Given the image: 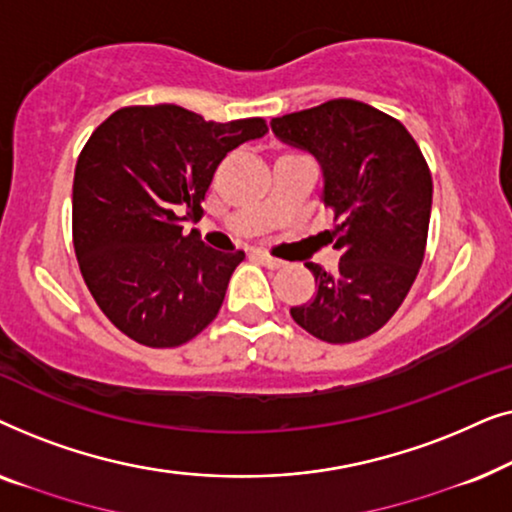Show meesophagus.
Masks as SVG:
<instances>
[{"instance_id": "34e87169", "label": "esophagus", "mask_w": 512, "mask_h": 512, "mask_svg": "<svg viewBox=\"0 0 512 512\" xmlns=\"http://www.w3.org/2000/svg\"><path fill=\"white\" fill-rule=\"evenodd\" d=\"M251 256H254L258 263H263L265 268H270V270H277V268H282V265H284V261H279V258L270 256L268 251H263V249H256L254 254H251Z\"/></svg>"}]
</instances>
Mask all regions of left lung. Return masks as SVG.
I'll list each match as a JSON object with an SVG mask.
<instances>
[{"instance_id":"1","label":"left lung","mask_w":512,"mask_h":512,"mask_svg":"<svg viewBox=\"0 0 512 512\" xmlns=\"http://www.w3.org/2000/svg\"><path fill=\"white\" fill-rule=\"evenodd\" d=\"M282 142L310 151L324 172V207L335 216L326 242L338 270L307 268L317 293L291 317L314 338L345 345L394 317L422 268L431 219L429 165L405 125L356 100L272 118Z\"/></svg>"}]
</instances>
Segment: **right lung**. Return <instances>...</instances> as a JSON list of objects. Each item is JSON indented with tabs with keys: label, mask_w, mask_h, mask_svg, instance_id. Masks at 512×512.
<instances>
[{
	"label": "right lung",
	"mask_w": 512,
	"mask_h": 512,
	"mask_svg": "<svg viewBox=\"0 0 512 512\" xmlns=\"http://www.w3.org/2000/svg\"><path fill=\"white\" fill-rule=\"evenodd\" d=\"M263 118L214 123L177 104L123 107L83 146L72 235L83 282L107 319L146 347H179L212 324L244 251L205 247L186 223L228 151Z\"/></svg>",
	"instance_id": "add662e5"
}]
</instances>
